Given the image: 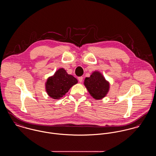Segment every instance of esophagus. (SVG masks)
<instances>
[{
  "mask_svg": "<svg viewBox=\"0 0 156 156\" xmlns=\"http://www.w3.org/2000/svg\"><path fill=\"white\" fill-rule=\"evenodd\" d=\"M83 77L82 76H80V77H78V80H79V81L80 82H82L83 81Z\"/></svg>",
  "mask_w": 156,
  "mask_h": 156,
  "instance_id": "obj_1",
  "label": "esophagus"
}]
</instances>
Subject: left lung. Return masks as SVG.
<instances>
[{"label":"left lung","mask_w":156,"mask_h":156,"mask_svg":"<svg viewBox=\"0 0 156 156\" xmlns=\"http://www.w3.org/2000/svg\"><path fill=\"white\" fill-rule=\"evenodd\" d=\"M84 84L90 95L96 99L104 98L109 90L108 82L98 71L94 72L89 77H86Z\"/></svg>","instance_id":"obj_1"}]
</instances>
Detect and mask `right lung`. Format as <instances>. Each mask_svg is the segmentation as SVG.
<instances>
[{
  "instance_id": "right-lung-1",
  "label": "right lung",
  "mask_w": 156,
  "mask_h": 156,
  "mask_svg": "<svg viewBox=\"0 0 156 156\" xmlns=\"http://www.w3.org/2000/svg\"><path fill=\"white\" fill-rule=\"evenodd\" d=\"M77 83V80L75 77L68 74L64 69H60L53 76L48 78L46 89L49 97L55 99H59Z\"/></svg>"
}]
</instances>
